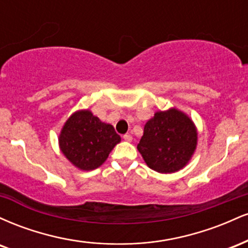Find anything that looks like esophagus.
<instances>
[{
    "label": "esophagus",
    "instance_id": "1",
    "mask_svg": "<svg viewBox=\"0 0 248 248\" xmlns=\"http://www.w3.org/2000/svg\"><path fill=\"white\" fill-rule=\"evenodd\" d=\"M124 140L127 141V142H132L133 141V136L130 135V134H126V135H124Z\"/></svg>",
    "mask_w": 248,
    "mask_h": 248
}]
</instances>
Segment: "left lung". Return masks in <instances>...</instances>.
<instances>
[{
  "label": "left lung",
  "mask_w": 248,
  "mask_h": 248,
  "mask_svg": "<svg viewBox=\"0 0 248 248\" xmlns=\"http://www.w3.org/2000/svg\"><path fill=\"white\" fill-rule=\"evenodd\" d=\"M197 128L177 108L158 110L144 124L138 150L150 169L172 173L183 169L197 148Z\"/></svg>",
  "instance_id": "1"
}]
</instances>
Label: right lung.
Here are the masks:
<instances>
[{
    "instance_id": "right-lung-1",
    "label": "right lung",
    "mask_w": 248,
    "mask_h": 248,
    "mask_svg": "<svg viewBox=\"0 0 248 248\" xmlns=\"http://www.w3.org/2000/svg\"><path fill=\"white\" fill-rule=\"evenodd\" d=\"M120 141L114 127L102 122L90 109L73 113L64 124L58 138L62 155L77 169L84 171L100 167Z\"/></svg>"
}]
</instances>
